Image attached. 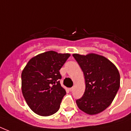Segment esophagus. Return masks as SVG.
<instances>
[{"label":"esophagus","mask_w":131,"mask_h":131,"mask_svg":"<svg viewBox=\"0 0 131 131\" xmlns=\"http://www.w3.org/2000/svg\"><path fill=\"white\" fill-rule=\"evenodd\" d=\"M73 89H74V88L72 87V88H69V90L71 92H72V91H73Z\"/></svg>","instance_id":"obj_1"}]
</instances>
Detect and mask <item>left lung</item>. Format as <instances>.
Wrapping results in <instances>:
<instances>
[{
  "mask_svg": "<svg viewBox=\"0 0 131 131\" xmlns=\"http://www.w3.org/2000/svg\"><path fill=\"white\" fill-rule=\"evenodd\" d=\"M73 56L82 69L86 82L84 94L76 100V103L86 114H99L111 105L118 92L120 84L119 71L103 56L74 53Z\"/></svg>",
  "mask_w": 131,
  "mask_h": 131,
  "instance_id": "obj_1",
  "label": "left lung"
}]
</instances>
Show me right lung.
<instances>
[{
    "instance_id": "1",
    "label": "right lung",
    "mask_w": 131,
    "mask_h": 131,
    "mask_svg": "<svg viewBox=\"0 0 131 131\" xmlns=\"http://www.w3.org/2000/svg\"><path fill=\"white\" fill-rule=\"evenodd\" d=\"M70 56L46 51L31 58L22 71V94L35 114L48 116L59 110L66 94L60 83L62 76L59 71Z\"/></svg>"
}]
</instances>
